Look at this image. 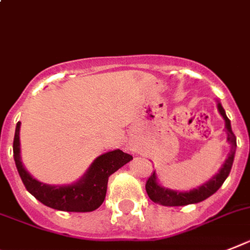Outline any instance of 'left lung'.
Listing matches in <instances>:
<instances>
[{
	"mask_svg": "<svg viewBox=\"0 0 250 250\" xmlns=\"http://www.w3.org/2000/svg\"><path fill=\"white\" fill-rule=\"evenodd\" d=\"M217 107L220 113H221L222 117L225 119V123H226V126L225 127L228 130V142L231 144V150L229 153L228 160L225 161L221 171L212 180H209L204 185L199 187L198 189H193V190L185 191V193H179V191L170 190V189H165V188L160 187L157 184V181H156V175L153 172V174H150L147 183H146V190H147V194L150 198V201H153L154 203L161 204V206H170V207L199 203V202L204 201L208 197H211L212 194H214L221 188V185L224 184V181L226 180V177L229 176L230 171H231L232 162H234L235 148H236V137L232 133L230 120L226 116V113H225V110L222 108V106L218 103Z\"/></svg>",
	"mask_w": 250,
	"mask_h": 250,
	"instance_id": "obj_1",
	"label": "left lung"
}]
</instances>
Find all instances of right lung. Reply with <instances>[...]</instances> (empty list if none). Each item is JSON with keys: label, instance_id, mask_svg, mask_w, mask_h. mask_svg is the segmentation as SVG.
Wrapping results in <instances>:
<instances>
[{"label": "right lung", "instance_id": "1", "mask_svg": "<svg viewBox=\"0 0 250 250\" xmlns=\"http://www.w3.org/2000/svg\"><path fill=\"white\" fill-rule=\"evenodd\" d=\"M20 123L16 124L14 137V160L16 168L26 190L47 207L66 212H92L100 207L106 198L108 177L124 165L133 160V156L116 149L107 152L92 164L85 176L75 184L52 187L33 179L22 167L20 160Z\"/></svg>", "mask_w": 250, "mask_h": 250}]
</instances>
